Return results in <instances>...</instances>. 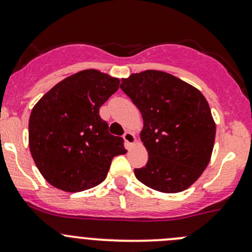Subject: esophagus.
<instances>
[{
	"label": "esophagus",
	"instance_id": "34e87169",
	"mask_svg": "<svg viewBox=\"0 0 252 252\" xmlns=\"http://www.w3.org/2000/svg\"><path fill=\"white\" fill-rule=\"evenodd\" d=\"M123 139L124 141L126 142V145H133L134 142L136 141L135 136H134V134L130 133V131H126V133L123 134Z\"/></svg>",
	"mask_w": 252,
	"mask_h": 252
}]
</instances>
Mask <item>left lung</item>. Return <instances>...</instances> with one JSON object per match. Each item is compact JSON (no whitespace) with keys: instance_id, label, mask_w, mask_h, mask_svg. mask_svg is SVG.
<instances>
[{"instance_id":"obj_1","label":"left lung","mask_w":252,"mask_h":252,"mask_svg":"<svg viewBox=\"0 0 252 252\" xmlns=\"http://www.w3.org/2000/svg\"><path fill=\"white\" fill-rule=\"evenodd\" d=\"M121 89L141 112L140 138L149 152L136 179L161 192L194 184L210 162L216 124L210 106L194 86L161 70L122 79Z\"/></svg>"}]
</instances>
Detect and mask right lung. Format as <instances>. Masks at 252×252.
<instances>
[{
    "label": "right lung",
    "instance_id": "1",
    "mask_svg": "<svg viewBox=\"0 0 252 252\" xmlns=\"http://www.w3.org/2000/svg\"><path fill=\"white\" fill-rule=\"evenodd\" d=\"M119 88V79L95 69L60 81L34 106L29 147L42 177L61 190L78 192L106 179L124 140L108 131L100 107Z\"/></svg>",
    "mask_w": 252,
    "mask_h": 252
}]
</instances>
